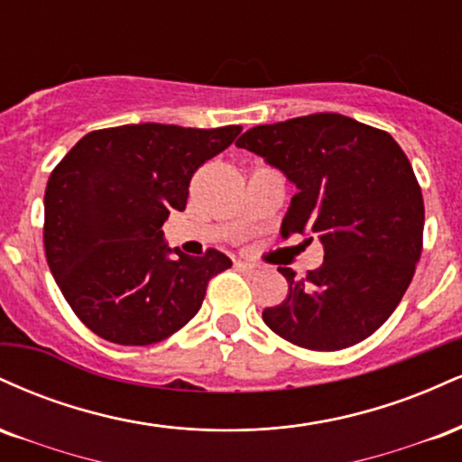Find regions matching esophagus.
<instances>
[{
  "label": "esophagus",
  "instance_id": "34e87169",
  "mask_svg": "<svg viewBox=\"0 0 462 462\" xmlns=\"http://www.w3.org/2000/svg\"><path fill=\"white\" fill-rule=\"evenodd\" d=\"M236 269H238V272H241V273H249V275L261 272V267H258V264L247 263V261H238V263H236Z\"/></svg>",
  "mask_w": 462,
  "mask_h": 462
}]
</instances>
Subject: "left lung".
I'll use <instances>...</instances> for the list:
<instances>
[{
  "mask_svg": "<svg viewBox=\"0 0 462 462\" xmlns=\"http://www.w3.org/2000/svg\"><path fill=\"white\" fill-rule=\"evenodd\" d=\"M236 147L298 189L282 235L323 245V264L306 278L278 269L289 295L263 321L317 352L365 341L397 309L421 256L423 198L406 153L389 132L337 113L256 125Z\"/></svg>",
  "mask_w": 462,
  "mask_h": 462,
  "instance_id": "left-lung-1",
  "label": "left lung"
}]
</instances>
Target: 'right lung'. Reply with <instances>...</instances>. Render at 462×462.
Wrapping results in <instances>:
<instances>
[{"mask_svg":"<svg viewBox=\"0 0 462 462\" xmlns=\"http://www.w3.org/2000/svg\"><path fill=\"white\" fill-rule=\"evenodd\" d=\"M241 125L130 124L88 132L45 189V256L78 319L116 346H152L198 315L213 275L232 267L208 249L193 258L164 241L189 184Z\"/></svg>","mask_w":462,"mask_h":462,"instance_id":"obj_1","label":"right lung"}]
</instances>
